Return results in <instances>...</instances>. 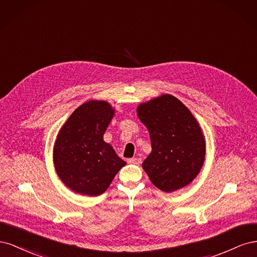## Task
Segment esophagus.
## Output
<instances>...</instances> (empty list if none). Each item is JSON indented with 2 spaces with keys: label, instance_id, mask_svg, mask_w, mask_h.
Returning <instances> with one entry per match:
<instances>
[{
  "label": "esophagus",
  "instance_id": "obj_1",
  "mask_svg": "<svg viewBox=\"0 0 257 257\" xmlns=\"http://www.w3.org/2000/svg\"><path fill=\"white\" fill-rule=\"evenodd\" d=\"M128 163L131 164H136V165H141L142 164V159H138V158H132L127 160Z\"/></svg>",
  "mask_w": 257,
  "mask_h": 257
}]
</instances>
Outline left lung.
Listing matches in <instances>:
<instances>
[{"mask_svg": "<svg viewBox=\"0 0 257 257\" xmlns=\"http://www.w3.org/2000/svg\"><path fill=\"white\" fill-rule=\"evenodd\" d=\"M149 131L152 150L143 163L151 182L170 193L189 185L199 174L206 155L199 123L181 100L162 94L137 106Z\"/></svg>", "mask_w": 257, "mask_h": 257, "instance_id": "8db88e82", "label": "left lung"}]
</instances>
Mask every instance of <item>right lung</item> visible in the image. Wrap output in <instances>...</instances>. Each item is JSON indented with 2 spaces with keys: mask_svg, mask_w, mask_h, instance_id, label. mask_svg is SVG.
Segmentation results:
<instances>
[{
  "mask_svg": "<svg viewBox=\"0 0 257 257\" xmlns=\"http://www.w3.org/2000/svg\"><path fill=\"white\" fill-rule=\"evenodd\" d=\"M114 111L106 100H88L60 128L53 145V164L61 181L73 192L98 196L126 165L104 142Z\"/></svg>",
  "mask_w": 257,
  "mask_h": 257,
  "instance_id": "1",
  "label": "right lung"
}]
</instances>
